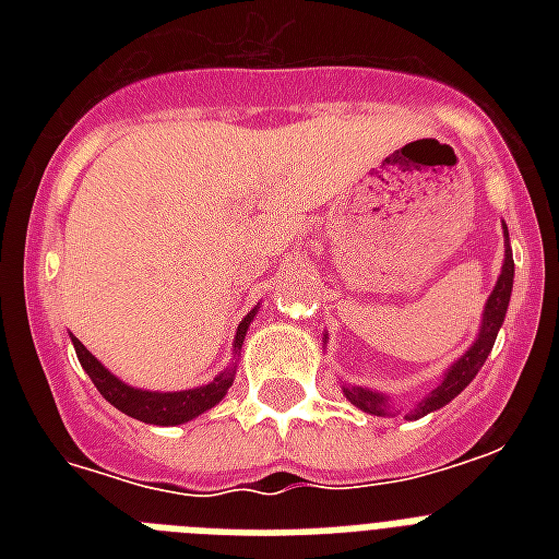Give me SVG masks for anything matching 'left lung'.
Returning a JSON list of instances; mask_svg holds the SVG:
<instances>
[{
	"label": "left lung",
	"mask_w": 559,
	"mask_h": 559,
	"mask_svg": "<svg viewBox=\"0 0 559 559\" xmlns=\"http://www.w3.org/2000/svg\"><path fill=\"white\" fill-rule=\"evenodd\" d=\"M504 237H508V226H504ZM511 289H513V254H511V246L504 249V263H502V275L496 281L493 293L487 298L485 305V313H481V331H478L476 342L469 345V350L464 354L461 359H455V366L450 371L443 373V380L435 385L429 394H426L420 403H415V408L408 412L406 417H424L435 408L447 406L450 400H455L461 391L467 389L473 377L478 373V368L485 366V359L490 357V350H493V342H496V333L502 328L504 322V313H508V305H511ZM345 391V397L354 403L357 408L368 412V415H377V417H385L391 412H397V408L391 406V400L380 391H368L362 385H342Z\"/></svg>",
	"instance_id": "left-lung-1"
}]
</instances>
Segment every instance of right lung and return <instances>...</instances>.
I'll use <instances>...</instances> for the list:
<instances>
[{"mask_svg":"<svg viewBox=\"0 0 559 559\" xmlns=\"http://www.w3.org/2000/svg\"><path fill=\"white\" fill-rule=\"evenodd\" d=\"M252 316L254 310L246 316L243 322L237 324L235 354H240V348H243L246 331H249ZM72 345L78 359H81L83 371L90 373V380L95 382V389H98L118 412H124V415L153 426H179L186 424V420H193V417L202 415V412H209L211 406H217L219 400L226 397L228 385L235 382L237 371V366H228L226 371L217 373L209 385H197V389L188 391H144L133 389V385H127V382L118 380L116 373H109L107 368L100 366L98 359L92 357L90 350L83 348L81 340H74L72 336Z\"/></svg>","mask_w":559,"mask_h":559,"instance_id":"right-lung-1","label":"right lung"}]
</instances>
